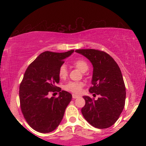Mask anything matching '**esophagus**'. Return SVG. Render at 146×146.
<instances>
[{"mask_svg": "<svg viewBox=\"0 0 146 146\" xmlns=\"http://www.w3.org/2000/svg\"><path fill=\"white\" fill-rule=\"evenodd\" d=\"M72 97H73V99H76V98H78L80 96H79V95H78L73 94V95H72Z\"/></svg>", "mask_w": 146, "mask_h": 146, "instance_id": "obj_1", "label": "esophagus"}]
</instances>
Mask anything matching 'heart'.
<instances>
[{
	"label": "heart",
	"mask_w": 146,
	"mask_h": 146,
	"mask_svg": "<svg viewBox=\"0 0 146 146\" xmlns=\"http://www.w3.org/2000/svg\"><path fill=\"white\" fill-rule=\"evenodd\" d=\"M73 64L76 68L80 70L83 73L88 70V63L83 59H78L73 62ZM68 75V70L64 64L61 65L58 69V76L61 80H64ZM84 86V84L80 82H69L64 86V90L71 92L73 93H79L81 92L82 88Z\"/></svg>",
	"instance_id": "obj_1"
}]
</instances>
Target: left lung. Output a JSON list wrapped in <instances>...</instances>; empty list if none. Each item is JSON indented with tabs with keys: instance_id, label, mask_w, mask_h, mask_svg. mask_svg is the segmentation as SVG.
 <instances>
[{
	"instance_id": "obj_1",
	"label": "left lung",
	"mask_w": 146,
	"mask_h": 146,
	"mask_svg": "<svg viewBox=\"0 0 146 146\" xmlns=\"http://www.w3.org/2000/svg\"><path fill=\"white\" fill-rule=\"evenodd\" d=\"M90 60L93 66L92 86L89 92L98 100L84 96V117L90 125L100 129L109 128L118 119L125 101V87L121 71L115 60L106 52L96 49L75 51Z\"/></svg>"
}]
</instances>
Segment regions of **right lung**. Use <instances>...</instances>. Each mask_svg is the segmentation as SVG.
I'll return each instance as SVG.
<instances>
[{
  "label": "right lung",
  "mask_w": 146,
  "mask_h": 146,
  "mask_svg": "<svg viewBox=\"0 0 146 146\" xmlns=\"http://www.w3.org/2000/svg\"><path fill=\"white\" fill-rule=\"evenodd\" d=\"M74 50L64 53L44 51L29 65L19 88L21 111L27 123L37 132L48 133L62 120L72 95L56 86L60 82L58 69L64 59ZM60 92L58 98H48L50 93ZM54 94V93H53Z\"/></svg>",
  "instance_id": "add662e5"
}]
</instances>
